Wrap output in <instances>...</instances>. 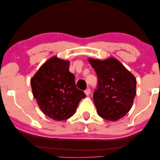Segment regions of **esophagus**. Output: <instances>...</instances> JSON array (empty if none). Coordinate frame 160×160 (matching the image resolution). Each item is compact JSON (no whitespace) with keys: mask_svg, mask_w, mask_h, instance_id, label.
Segmentation results:
<instances>
[{"mask_svg":"<svg viewBox=\"0 0 160 160\" xmlns=\"http://www.w3.org/2000/svg\"><path fill=\"white\" fill-rule=\"evenodd\" d=\"M84 92H85V94H86L87 95H89V94H90V92H91V91H90V89L89 88H87L86 90L84 91Z\"/></svg>","mask_w":160,"mask_h":160,"instance_id":"obj_1","label":"esophagus"}]
</instances>
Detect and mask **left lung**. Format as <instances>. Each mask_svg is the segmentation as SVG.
<instances>
[{"mask_svg":"<svg viewBox=\"0 0 160 160\" xmlns=\"http://www.w3.org/2000/svg\"><path fill=\"white\" fill-rule=\"evenodd\" d=\"M89 62L97 73L98 84L93 101L100 117L117 121L132 108L136 94V79L117 59L106 60L89 58Z\"/></svg>","mask_w":160,"mask_h":160,"instance_id":"1","label":"left lung"}]
</instances>
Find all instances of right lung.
Returning <instances> with one entry per match:
<instances>
[{
	"label": "right lung",
	"mask_w": 160,
	"mask_h": 160,
	"mask_svg": "<svg viewBox=\"0 0 160 160\" xmlns=\"http://www.w3.org/2000/svg\"><path fill=\"white\" fill-rule=\"evenodd\" d=\"M70 62L50 58L31 78L34 98L42 112L56 121L69 119L80 100L86 97L77 89L75 76L69 71Z\"/></svg>",
	"instance_id": "right-lung-1"
}]
</instances>
